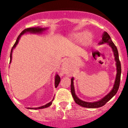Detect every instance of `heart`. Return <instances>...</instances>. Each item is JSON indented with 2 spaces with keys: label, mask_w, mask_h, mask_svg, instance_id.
Listing matches in <instances>:
<instances>
[{
  "label": "heart",
  "mask_w": 128,
  "mask_h": 128,
  "mask_svg": "<svg viewBox=\"0 0 128 128\" xmlns=\"http://www.w3.org/2000/svg\"><path fill=\"white\" fill-rule=\"evenodd\" d=\"M72 40L76 42H82L86 40V43L88 44L92 39V36L90 33H77L72 35Z\"/></svg>",
  "instance_id": "1"
}]
</instances>
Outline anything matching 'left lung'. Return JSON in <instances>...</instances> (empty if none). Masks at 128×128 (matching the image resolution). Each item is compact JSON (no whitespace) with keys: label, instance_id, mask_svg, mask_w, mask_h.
<instances>
[{"label":"left lung","instance_id":"left-lung-1","mask_svg":"<svg viewBox=\"0 0 128 128\" xmlns=\"http://www.w3.org/2000/svg\"><path fill=\"white\" fill-rule=\"evenodd\" d=\"M107 43L112 49L113 54L114 56V60L116 61V76L115 80H114V86H113L112 90L107 94L106 95L104 96V98L101 100H98L96 102H87L83 101L80 100L77 97V95H76L75 92L74 86V77H72L71 80V84H70V90H71V94L72 96L74 98L75 102L78 105L81 106L85 107V108H96L101 107L104 106L110 100L111 98H113L116 95V94L118 92V88L120 87V78H121V63H120L119 59V55H118V51L117 50L116 46L114 45L113 42L111 39L110 36L109 34L106 32H104L102 35V39L101 41L98 42V44H102Z\"/></svg>","mask_w":128,"mask_h":128}]
</instances>
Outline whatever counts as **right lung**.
Returning <instances> with one entry per match:
<instances>
[{
    "label": "right lung",
    "instance_id": "1",
    "mask_svg": "<svg viewBox=\"0 0 128 128\" xmlns=\"http://www.w3.org/2000/svg\"><path fill=\"white\" fill-rule=\"evenodd\" d=\"M48 29V28H41V27H40V26L33 27V28H26V29H24V30L21 33H20V35L18 36L16 42H15V43L14 44V46H13L12 48L11 52H10V63L11 62V61H12V55L13 50H14V49L16 47V46L17 45V44L18 43V41H19V40H20V37H21L23 34H25V33H33V34H40V33H42V32H44V31L47 30ZM60 77H59L58 74H56V76H55V83H54L55 88H57V87H58V85H59V82H60ZM54 97L53 98V99L52 100V101H51L50 102H49L48 104H46L45 105L41 106L38 107V108H28V109H32V110H39V109H42V108H47V107L50 106L51 105V104H52V101L54 100Z\"/></svg>",
    "mask_w": 128,
    "mask_h": 128
}]
</instances>
